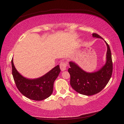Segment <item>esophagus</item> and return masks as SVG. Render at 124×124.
<instances>
[{"mask_svg": "<svg viewBox=\"0 0 124 124\" xmlns=\"http://www.w3.org/2000/svg\"><path fill=\"white\" fill-rule=\"evenodd\" d=\"M68 65V63L66 62H62L60 63V68H61L62 71H65L66 70L67 66Z\"/></svg>", "mask_w": 124, "mask_h": 124, "instance_id": "esophagus-1", "label": "esophagus"}]
</instances>
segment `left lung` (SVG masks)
I'll return each instance as SVG.
<instances>
[{"label": "left lung", "mask_w": 124, "mask_h": 124, "mask_svg": "<svg viewBox=\"0 0 124 124\" xmlns=\"http://www.w3.org/2000/svg\"><path fill=\"white\" fill-rule=\"evenodd\" d=\"M93 37L103 39L96 33ZM104 40V39H103ZM107 46V62L99 70L95 72H86L72 62H69L68 72L70 75V85L78 93L86 96L93 95L99 93L108 83L113 71V62L110 48Z\"/></svg>", "instance_id": "8db88e82"}]
</instances>
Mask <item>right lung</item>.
<instances>
[{
  "mask_svg": "<svg viewBox=\"0 0 124 124\" xmlns=\"http://www.w3.org/2000/svg\"><path fill=\"white\" fill-rule=\"evenodd\" d=\"M12 73L17 89L27 98L36 101L49 97L53 91L54 82L61 72L57 65L43 76L36 79H28L21 75L15 68L11 60Z\"/></svg>",
  "mask_w": 124,
  "mask_h": 124,
  "instance_id": "right-lung-1",
  "label": "right lung"
}]
</instances>
